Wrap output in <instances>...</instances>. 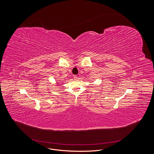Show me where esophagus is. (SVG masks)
<instances>
[{
	"label": "esophagus",
	"mask_w": 154,
	"mask_h": 154,
	"mask_svg": "<svg viewBox=\"0 0 154 154\" xmlns=\"http://www.w3.org/2000/svg\"><path fill=\"white\" fill-rule=\"evenodd\" d=\"M74 80H76V79H77V75H74Z\"/></svg>",
	"instance_id": "34e87169"
}]
</instances>
